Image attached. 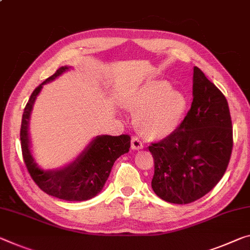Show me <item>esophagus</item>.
<instances>
[{
  "label": "esophagus",
  "instance_id": "1",
  "mask_svg": "<svg viewBox=\"0 0 250 250\" xmlns=\"http://www.w3.org/2000/svg\"><path fill=\"white\" fill-rule=\"evenodd\" d=\"M131 148L133 150H140L144 148V145L140 141V139L138 137H132L131 138Z\"/></svg>",
  "mask_w": 250,
  "mask_h": 250
}]
</instances>
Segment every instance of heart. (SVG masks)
<instances>
[{
  "mask_svg": "<svg viewBox=\"0 0 250 250\" xmlns=\"http://www.w3.org/2000/svg\"><path fill=\"white\" fill-rule=\"evenodd\" d=\"M125 106L134 116V125L142 136L165 139L176 131L184 119L187 100L181 91L166 81L145 83L126 98Z\"/></svg>",
  "mask_w": 250,
  "mask_h": 250,
  "instance_id": "heart-1",
  "label": "heart"
}]
</instances>
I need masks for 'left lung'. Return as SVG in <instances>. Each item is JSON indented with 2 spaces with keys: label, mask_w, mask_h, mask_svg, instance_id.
I'll use <instances>...</instances> for the list:
<instances>
[{
  "label": "left lung",
  "mask_w": 250,
  "mask_h": 250,
  "mask_svg": "<svg viewBox=\"0 0 250 250\" xmlns=\"http://www.w3.org/2000/svg\"><path fill=\"white\" fill-rule=\"evenodd\" d=\"M192 96L191 108L176 131L149 146L154 161L151 187L171 204H190L207 195L225 175L231 156L227 99L197 66Z\"/></svg>",
  "instance_id": "left-lung-1"
}]
</instances>
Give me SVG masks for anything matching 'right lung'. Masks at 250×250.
Instances as JSON below:
<instances>
[{
    "label": "right lung",
    "instance_id": "add662e5",
    "mask_svg": "<svg viewBox=\"0 0 250 250\" xmlns=\"http://www.w3.org/2000/svg\"><path fill=\"white\" fill-rule=\"evenodd\" d=\"M69 69V66H62L35 88L23 112L20 138L26 169L39 188L47 195L59 199L83 201L96 197L101 191L109 178L114 161L129 151L131 138L128 134H121L118 137L99 136L92 140L72 164L63 169L43 171L38 167L33 157L31 156L27 133L31 110L43 84L54 80Z\"/></svg>",
    "mask_w": 250,
    "mask_h": 250
}]
</instances>
